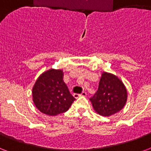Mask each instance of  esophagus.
<instances>
[{"mask_svg":"<svg viewBox=\"0 0 151 151\" xmlns=\"http://www.w3.org/2000/svg\"><path fill=\"white\" fill-rule=\"evenodd\" d=\"M87 96V93H86V92H82V93L81 94H73V97L74 98H78V97L80 96Z\"/></svg>","mask_w":151,"mask_h":151,"instance_id":"34e87169","label":"esophagus"}]
</instances>
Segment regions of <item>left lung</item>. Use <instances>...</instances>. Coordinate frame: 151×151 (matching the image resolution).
<instances>
[{
	"instance_id": "left-lung-1",
	"label": "left lung",
	"mask_w": 151,
	"mask_h": 151,
	"mask_svg": "<svg viewBox=\"0 0 151 151\" xmlns=\"http://www.w3.org/2000/svg\"><path fill=\"white\" fill-rule=\"evenodd\" d=\"M127 99L128 92L124 83L114 74L103 71L98 90L89 99L98 114L110 117L124 108Z\"/></svg>"
}]
</instances>
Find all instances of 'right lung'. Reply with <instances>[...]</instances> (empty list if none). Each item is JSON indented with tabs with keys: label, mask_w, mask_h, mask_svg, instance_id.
Wrapping results in <instances>:
<instances>
[{
	"label": "right lung",
	"mask_w": 151,
	"mask_h": 151,
	"mask_svg": "<svg viewBox=\"0 0 151 151\" xmlns=\"http://www.w3.org/2000/svg\"><path fill=\"white\" fill-rule=\"evenodd\" d=\"M33 101L41 113L55 116L69 110L75 98L63 81L61 69H49L39 76L32 89Z\"/></svg>",
	"instance_id": "right-lung-1"
}]
</instances>
